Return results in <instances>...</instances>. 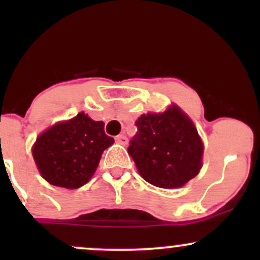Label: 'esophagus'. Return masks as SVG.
<instances>
[{"instance_id":"1","label":"esophagus","mask_w":260,"mask_h":260,"mask_svg":"<svg viewBox=\"0 0 260 260\" xmlns=\"http://www.w3.org/2000/svg\"><path fill=\"white\" fill-rule=\"evenodd\" d=\"M115 139H116V142H117L118 144H121V145H127V143H128L127 137L124 136V134H120V136L116 137Z\"/></svg>"}]
</instances>
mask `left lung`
<instances>
[{
    "instance_id": "left-lung-1",
    "label": "left lung",
    "mask_w": 260,
    "mask_h": 260,
    "mask_svg": "<svg viewBox=\"0 0 260 260\" xmlns=\"http://www.w3.org/2000/svg\"><path fill=\"white\" fill-rule=\"evenodd\" d=\"M128 147L139 175L155 187H183L203 166L204 144L192 118L176 104L162 112L143 113Z\"/></svg>"
}]
</instances>
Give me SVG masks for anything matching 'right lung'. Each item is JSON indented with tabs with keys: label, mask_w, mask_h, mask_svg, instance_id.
I'll return each instance as SVG.
<instances>
[{
	"label": "right lung",
	"mask_w": 260,
	"mask_h": 260,
	"mask_svg": "<svg viewBox=\"0 0 260 260\" xmlns=\"http://www.w3.org/2000/svg\"><path fill=\"white\" fill-rule=\"evenodd\" d=\"M104 124L82 111L39 134L31 154L41 177L52 186L67 189L88 183L104 150L115 143L104 132Z\"/></svg>",
	"instance_id": "obj_1"
}]
</instances>
